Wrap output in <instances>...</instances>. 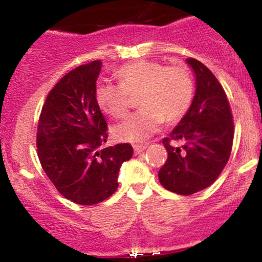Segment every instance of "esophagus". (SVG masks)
Instances as JSON below:
<instances>
[{"label": "esophagus", "instance_id": "obj_1", "mask_svg": "<svg viewBox=\"0 0 262 262\" xmlns=\"http://www.w3.org/2000/svg\"><path fill=\"white\" fill-rule=\"evenodd\" d=\"M146 149V145L144 144V145H134V154L135 155H139L141 151H144V150Z\"/></svg>", "mask_w": 262, "mask_h": 262}]
</instances>
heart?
Here are the masks:
<instances>
[{
	"label": "heart",
	"mask_w": 262,
	"mask_h": 262,
	"mask_svg": "<svg viewBox=\"0 0 262 262\" xmlns=\"http://www.w3.org/2000/svg\"><path fill=\"white\" fill-rule=\"evenodd\" d=\"M119 83L101 81L95 87L97 106L108 116L121 118L128 112L130 96H138L140 111L112 128L117 140L140 144L160 128L162 121L175 122L187 112L193 97V81L185 66H165L138 60L122 66Z\"/></svg>",
	"instance_id": "obj_1"
}]
</instances>
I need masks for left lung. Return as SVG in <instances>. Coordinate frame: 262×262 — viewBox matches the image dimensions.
Here are the masks:
<instances>
[{"instance_id": "1", "label": "left lung", "mask_w": 262, "mask_h": 262, "mask_svg": "<svg viewBox=\"0 0 262 262\" xmlns=\"http://www.w3.org/2000/svg\"><path fill=\"white\" fill-rule=\"evenodd\" d=\"M186 62L194 74L196 90L188 111L162 140L167 160L159 170V181L173 193L189 196L212 185L227 165L234 123L227 95L212 71L196 59ZM171 139L184 145L172 147Z\"/></svg>"}]
</instances>
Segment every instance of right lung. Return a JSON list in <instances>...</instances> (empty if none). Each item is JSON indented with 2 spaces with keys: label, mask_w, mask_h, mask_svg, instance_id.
Here are the masks:
<instances>
[{
  "label": "right lung",
  "mask_w": 262,
  "mask_h": 262,
  "mask_svg": "<svg viewBox=\"0 0 262 262\" xmlns=\"http://www.w3.org/2000/svg\"><path fill=\"white\" fill-rule=\"evenodd\" d=\"M101 60L66 74L48 95L37 132L41 167L68 200L92 206L118 188L122 164L133 156L130 144L101 149L107 123L95 100Z\"/></svg>",
  "instance_id": "1"
}]
</instances>
